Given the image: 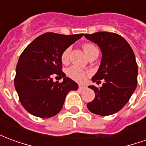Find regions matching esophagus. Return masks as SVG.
I'll list each match as a JSON object with an SVG mask.
<instances>
[{
    "mask_svg": "<svg viewBox=\"0 0 146 146\" xmlns=\"http://www.w3.org/2000/svg\"><path fill=\"white\" fill-rule=\"evenodd\" d=\"M86 88L85 86H83V85H80L79 86V89L80 90H84Z\"/></svg>",
    "mask_w": 146,
    "mask_h": 146,
    "instance_id": "obj_1",
    "label": "esophagus"
}]
</instances>
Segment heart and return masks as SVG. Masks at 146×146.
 Returning <instances> with one entry per match:
<instances>
[{
    "label": "heart",
    "instance_id": "1",
    "mask_svg": "<svg viewBox=\"0 0 146 146\" xmlns=\"http://www.w3.org/2000/svg\"><path fill=\"white\" fill-rule=\"evenodd\" d=\"M83 49L85 52V54L88 55L89 53H91L92 51H93L94 50H96L97 48L95 47V45L92 44H89V43H87V44H84L83 45ZM69 52H70V49L69 48H66L65 51L62 52V61L63 62H66L67 60H68V58H69ZM67 73L70 77H71L72 79L75 80L76 81H83L84 78H85V72L81 69L80 68L79 66H73L70 67L68 70H67Z\"/></svg>",
    "mask_w": 146,
    "mask_h": 146
}]
</instances>
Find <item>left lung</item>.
<instances>
[{
	"label": "left lung",
	"mask_w": 146,
	"mask_h": 146,
	"mask_svg": "<svg viewBox=\"0 0 146 146\" xmlns=\"http://www.w3.org/2000/svg\"><path fill=\"white\" fill-rule=\"evenodd\" d=\"M84 36L98 45L102 54L99 68L92 80H105L100 88L88 86L95 92V98L87 106L95 114L110 116L127 104L136 89L138 65L135 54L125 39L116 33L98 32Z\"/></svg>",
	"instance_id": "1"
}]
</instances>
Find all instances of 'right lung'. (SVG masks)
Masks as SVG:
<instances>
[{"label": "right lung", "instance_id": "obj_1", "mask_svg": "<svg viewBox=\"0 0 146 146\" xmlns=\"http://www.w3.org/2000/svg\"><path fill=\"white\" fill-rule=\"evenodd\" d=\"M46 33L25 48L18 61L15 88L21 104L33 116L49 118L59 113L67 94L76 91L78 84L62 71V54L83 36ZM53 75L64 77L54 82Z\"/></svg>", "mask_w": 146, "mask_h": 146}]
</instances>
